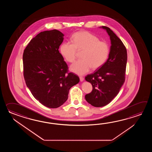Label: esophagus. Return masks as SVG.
I'll return each instance as SVG.
<instances>
[{
	"label": "esophagus",
	"mask_w": 152,
	"mask_h": 152,
	"mask_svg": "<svg viewBox=\"0 0 152 152\" xmlns=\"http://www.w3.org/2000/svg\"><path fill=\"white\" fill-rule=\"evenodd\" d=\"M79 78H80V80L81 82H83V81H84V77H80Z\"/></svg>",
	"instance_id": "1"
}]
</instances>
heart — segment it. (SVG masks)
<instances>
[{"label": "heart", "instance_id": "1", "mask_svg": "<svg viewBox=\"0 0 152 152\" xmlns=\"http://www.w3.org/2000/svg\"><path fill=\"white\" fill-rule=\"evenodd\" d=\"M72 42L64 43L60 47L62 55L69 62L76 58V52L83 50L82 59L77 60L70 67L72 72L77 75H84L90 71L100 67L106 62L110 53V47L107 42L87 31L75 33Z\"/></svg>", "mask_w": 152, "mask_h": 152}]
</instances>
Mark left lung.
<instances>
[{
    "instance_id": "obj_1",
    "label": "left lung",
    "mask_w": 152,
    "mask_h": 152,
    "mask_svg": "<svg viewBox=\"0 0 152 152\" xmlns=\"http://www.w3.org/2000/svg\"><path fill=\"white\" fill-rule=\"evenodd\" d=\"M99 28L109 36L111 46L107 61L85 77L93 87L90 94L85 95V99L94 107L107 105L118 94L125 81L127 62L126 49L122 41L109 28L102 26Z\"/></svg>"
}]
</instances>
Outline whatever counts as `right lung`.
<instances>
[{
	"label": "right lung",
	"mask_w": 152,
	"mask_h": 152,
	"mask_svg": "<svg viewBox=\"0 0 152 152\" xmlns=\"http://www.w3.org/2000/svg\"><path fill=\"white\" fill-rule=\"evenodd\" d=\"M64 36L56 29L42 31L23 53L26 85L36 99L49 108L64 103L70 88L80 81L77 75L67 73V65L58 51Z\"/></svg>",
	"instance_id": "1"
}]
</instances>
